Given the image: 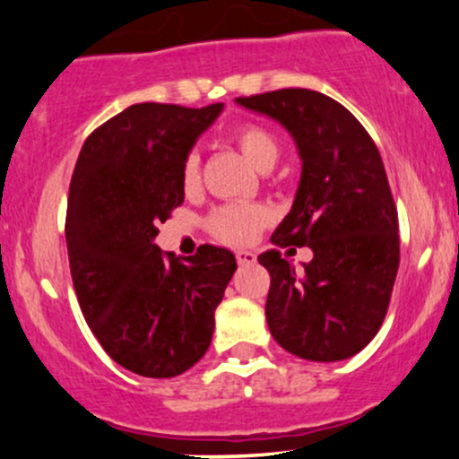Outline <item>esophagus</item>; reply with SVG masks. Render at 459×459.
Wrapping results in <instances>:
<instances>
[{"label":"esophagus","instance_id":"1","mask_svg":"<svg viewBox=\"0 0 459 459\" xmlns=\"http://www.w3.org/2000/svg\"><path fill=\"white\" fill-rule=\"evenodd\" d=\"M235 256L239 265H252V263H256V255L250 250H237Z\"/></svg>","mask_w":459,"mask_h":459}]
</instances>
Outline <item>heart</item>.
Returning <instances> with one entry per match:
<instances>
[{"label":"heart","mask_w":459,"mask_h":459,"mask_svg":"<svg viewBox=\"0 0 459 459\" xmlns=\"http://www.w3.org/2000/svg\"><path fill=\"white\" fill-rule=\"evenodd\" d=\"M230 140L237 149L244 152V157L256 170H272L281 157V144L270 129L259 123H241L230 131ZM200 178V157L196 151H189L183 160L181 181L186 189H194ZM267 213L256 204H224L209 215V230L226 241V244H247L261 226L265 224Z\"/></svg>","instance_id":"1"}]
</instances>
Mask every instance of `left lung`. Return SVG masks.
I'll return each mask as SVG.
<instances>
[{"mask_svg":"<svg viewBox=\"0 0 459 459\" xmlns=\"http://www.w3.org/2000/svg\"><path fill=\"white\" fill-rule=\"evenodd\" d=\"M244 108L278 120L298 144L302 178L272 244L308 246L296 270L278 250L265 317L276 343L293 356L334 362L377 334L399 270V222L376 142L343 105L307 88L239 97Z\"/></svg>","mask_w":459,"mask_h":459,"instance_id":"1","label":"left lung"}]
</instances>
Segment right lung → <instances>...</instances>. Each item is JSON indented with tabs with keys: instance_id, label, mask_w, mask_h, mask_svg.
<instances>
[{
	"instance_id": "1",
	"label": "right lung",
	"mask_w": 459,
	"mask_h": 459,
	"mask_svg": "<svg viewBox=\"0 0 459 459\" xmlns=\"http://www.w3.org/2000/svg\"><path fill=\"white\" fill-rule=\"evenodd\" d=\"M220 112L131 105L88 135L73 170L65 233L79 307L108 356L138 376L196 365L237 270L224 247L204 244L183 263L152 241L186 198L183 160Z\"/></svg>"
}]
</instances>
